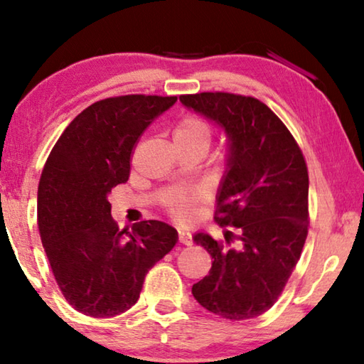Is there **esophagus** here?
Returning a JSON list of instances; mask_svg holds the SVG:
<instances>
[{"mask_svg": "<svg viewBox=\"0 0 364 364\" xmlns=\"http://www.w3.org/2000/svg\"><path fill=\"white\" fill-rule=\"evenodd\" d=\"M178 241H180L184 245H191V244H193V237H191L189 231L180 230V231H178Z\"/></svg>", "mask_w": 364, "mask_h": 364, "instance_id": "obj_1", "label": "esophagus"}]
</instances>
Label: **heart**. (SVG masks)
<instances>
[{"label": "heart", "instance_id": "obj_1", "mask_svg": "<svg viewBox=\"0 0 364 364\" xmlns=\"http://www.w3.org/2000/svg\"><path fill=\"white\" fill-rule=\"evenodd\" d=\"M175 141L176 144L186 146H200L208 149L212 143L213 130L205 119L199 115H183L175 125ZM199 200V196L196 193H183V191H175L167 199L164 200V205L171 217L180 221H189L194 217L196 202Z\"/></svg>", "mask_w": 364, "mask_h": 364}]
</instances>
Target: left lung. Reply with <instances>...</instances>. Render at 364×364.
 Wrapping results in <instances>:
<instances>
[{
  "instance_id": "8db88e82",
  "label": "left lung",
  "mask_w": 364,
  "mask_h": 364,
  "mask_svg": "<svg viewBox=\"0 0 364 364\" xmlns=\"http://www.w3.org/2000/svg\"><path fill=\"white\" fill-rule=\"evenodd\" d=\"M180 101L230 138L215 221L236 230L225 231V242L194 236L210 254L212 268L193 295L230 321L257 318L284 291L304 249L310 226L305 157L279 117L255 97L215 91Z\"/></svg>"
}]
</instances>
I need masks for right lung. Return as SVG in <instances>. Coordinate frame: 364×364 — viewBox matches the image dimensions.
I'll use <instances>...</instances> for the list:
<instances>
[{"label": "right lung", "mask_w": 364, "mask_h": 364, "mask_svg": "<svg viewBox=\"0 0 364 364\" xmlns=\"http://www.w3.org/2000/svg\"><path fill=\"white\" fill-rule=\"evenodd\" d=\"M176 96L101 100L73 119L43 167L38 230L54 279L77 311L110 318L136 304L154 264L178 241L157 220L120 230L107 196L127 183L141 134Z\"/></svg>", "instance_id": "1"}]
</instances>
